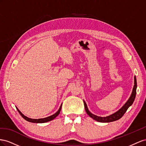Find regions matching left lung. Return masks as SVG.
<instances>
[{"label":"left lung","instance_id":"obj_1","mask_svg":"<svg viewBox=\"0 0 146 146\" xmlns=\"http://www.w3.org/2000/svg\"><path fill=\"white\" fill-rule=\"evenodd\" d=\"M136 88H137V82H136V76H135L134 77V86H133V88L131 94L130 95V98H128L127 102L124 104L123 106L119 109L117 111L115 112L114 113L110 115H108L106 117H100V116H97L96 115H95L94 114L92 113V112L89 110L88 108H87V104L85 102L84 100H83L84 104V107H85V110L87 112V114H88L91 118H92L94 120H96L97 122H102V123H108V122H114L115 121V120H117L121 118L123 114L125 113V112L128 110V108L131 106L133 104V102H134L135 97H136Z\"/></svg>","mask_w":146,"mask_h":146}]
</instances>
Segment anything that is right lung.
Masks as SVG:
<instances>
[{
  "label": "right lung",
  "mask_w": 146,
  "mask_h": 146,
  "mask_svg": "<svg viewBox=\"0 0 146 146\" xmlns=\"http://www.w3.org/2000/svg\"><path fill=\"white\" fill-rule=\"evenodd\" d=\"M62 104H61V105L59 108V110H58L55 114H52V115H50L49 116V117H45V118H42V119H31V118H29L27 117V116L24 115L19 110L18 108L17 107L16 108V109H17L18 111L19 112V113L21 114V115L22 116V117L26 120H27V121L28 122H32V123H45V122H49V121H51V120L54 119L59 114L60 112V110H61V108H62Z\"/></svg>",
  "instance_id": "1"
}]
</instances>
